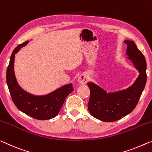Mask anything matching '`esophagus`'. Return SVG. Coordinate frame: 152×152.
<instances>
[{
  "label": "esophagus",
  "instance_id": "1",
  "mask_svg": "<svg viewBox=\"0 0 152 152\" xmlns=\"http://www.w3.org/2000/svg\"><path fill=\"white\" fill-rule=\"evenodd\" d=\"M88 78L86 75H81L78 78V81L81 84H86L88 82Z\"/></svg>",
  "mask_w": 152,
  "mask_h": 152
}]
</instances>
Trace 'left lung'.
I'll list each match as a JSON object with an SVG mask.
<instances>
[{
    "label": "left lung",
    "instance_id": "8db88e82",
    "mask_svg": "<svg viewBox=\"0 0 152 152\" xmlns=\"http://www.w3.org/2000/svg\"><path fill=\"white\" fill-rule=\"evenodd\" d=\"M126 54L140 73L134 83L125 90L107 94L94 83H88L90 96L88 108L95 118L111 122L127 115L134 110L141 97L147 81L146 61L143 53L132 41H125Z\"/></svg>",
    "mask_w": 152,
    "mask_h": 152
}]
</instances>
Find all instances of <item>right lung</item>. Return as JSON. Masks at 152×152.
Returning a JSON list of instances; mask_svg holds the SVG:
<instances>
[{"instance_id": "1", "label": "right lung", "mask_w": 152, "mask_h": 152, "mask_svg": "<svg viewBox=\"0 0 152 152\" xmlns=\"http://www.w3.org/2000/svg\"><path fill=\"white\" fill-rule=\"evenodd\" d=\"M28 42L25 41L14 49L7 70V83L13 103L20 111L37 120H50L59 113L67 96L73 91V84L62 86L52 93L42 96L30 94L23 90L14 75V58L15 53Z\"/></svg>"}]
</instances>
